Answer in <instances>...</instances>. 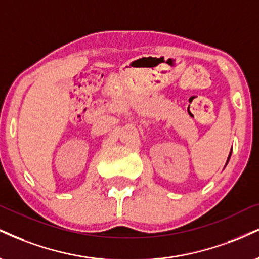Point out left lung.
Returning <instances> with one entry per match:
<instances>
[{"label":"left lung","instance_id":"8db88e82","mask_svg":"<svg viewBox=\"0 0 259 259\" xmlns=\"http://www.w3.org/2000/svg\"><path fill=\"white\" fill-rule=\"evenodd\" d=\"M230 153H232V152H230ZM229 158H230V155L228 157V160H229ZM228 160H227V163H228Z\"/></svg>","mask_w":259,"mask_h":259}]
</instances>
